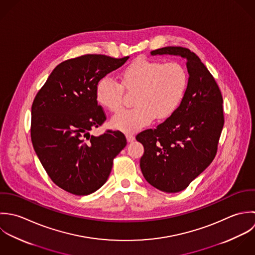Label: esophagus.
<instances>
[{
	"instance_id": "34e87169",
	"label": "esophagus",
	"mask_w": 255,
	"mask_h": 255,
	"mask_svg": "<svg viewBox=\"0 0 255 255\" xmlns=\"http://www.w3.org/2000/svg\"><path fill=\"white\" fill-rule=\"evenodd\" d=\"M126 138H127V141L129 143H131V142H133L135 140V136L133 134H126Z\"/></svg>"
}]
</instances>
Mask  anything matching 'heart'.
I'll return each instance as SVG.
<instances>
[{"label": "heart", "instance_id": "b5f03b06", "mask_svg": "<svg viewBox=\"0 0 255 255\" xmlns=\"http://www.w3.org/2000/svg\"><path fill=\"white\" fill-rule=\"evenodd\" d=\"M187 87V73L177 62L138 59L122 72V85L111 76H104L96 87L99 103L118 112L123 106V88L137 91L136 105L111 119L118 130L133 133L148 126L154 118L165 119L177 109Z\"/></svg>", "mask_w": 255, "mask_h": 255}]
</instances>
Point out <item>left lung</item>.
I'll return each mask as SVG.
<instances>
[{"mask_svg":"<svg viewBox=\"0 0 255 255\" xmlns=\"http://www.w3.org/2000/svg\"><path fill=\"white\" fill-rule=\"evenodd\" d=\"M151 55H175L186 60L187 88L177 109L155 129L136 136L144 146L140 166L156 189L184 190L213 161L224 126L223 97L211 73L193 52L167 46Z\"/></svg>","mask_w":255,"mask_h":255,"instance_id":"left-lung-1","label":"left lung"}]
</instances>
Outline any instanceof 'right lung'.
Returning <instances> with one entry per match:
<instances>
[{"mask_svg":"<svg viewBox=\"0 0 255 255\" xmlns=\"http://www.w3.org/2000/svg\"><path fill=\"white\" fill-rule=\"evenodd\" d=\"M120 59L87 54L59 64L31 106L34 151L52 181L75 195H89L106 182L114 157L126 146L120 131L91 135L106 120L96 98L98 82L121 67Z\"/></svg>","mask_w":255,"mask_h":255,"instance_id":"add662e5","label":"right lung"}]
</instances>
